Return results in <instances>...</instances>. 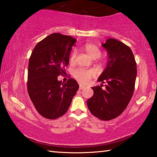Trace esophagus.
Here are the masks:
<instances>
[{
    "label": "esophagus",
    "mask_w": 157,
    "mask_h": 157,
    "mask_svg": "<svg viewBox=\"0 0 157 157\" xmlns=\"http://www.w3.org/2000/svg\"><path fill=\"white\" fill-rule=\"evenodd\" d=\"M84 88V86H83V85H82V84H79V89L82 90V89H83Z\"/></svg>",
    "instance_id": "1"
}]
</instances>
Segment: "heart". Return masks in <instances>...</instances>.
<instances>
[{"label":"heart","instance_id":"heart-1","mask_svg":"<svg viewBox=\"0 0 157 157\" xmlns=\"http://www.w3.org/2000/svg\"><path fill=\"white\" fill-rule=\"evenodd\" d=\"M84 50L86 52L90 57L92 59H97L101 55V52L100 49L95 46V45L93 44H87L85 45ZM76 56V51H74L71 53V57H70V62H74ZM73 75L76 79H78L79 82L81 83L86 84L89 82L91 79L94 76V72L92 70H85L83 68H78L73 71Z\"/></svg>","mask_w":157,"mask_h":157}]
</instances>
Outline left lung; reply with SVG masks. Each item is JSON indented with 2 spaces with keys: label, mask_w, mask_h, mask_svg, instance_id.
<instances>
[{
  "label": "left lung",
  "mask_w": 157,
  "mask_h": 157,
  "mask_svg": "<svg viewBox=\"0 0 157 157\" xmlns=\"http://www.w3.org/2000/svg\"><path fill=\"white\" fill-rule=\"evenodd\" d=\"M102 46L107 50L108 61L98 81L107 84L104 90L100 86L93 87L94 95L87 100V106L94 116L110 121L120 116L131 100L137 75L136 63L131 48L123 42L109 38Z\"/></svg>",
  "instance_id": "1"
}]
</instances>
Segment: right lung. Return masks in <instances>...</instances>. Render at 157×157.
Here are the masks:
<instances>
[{
  "instance_id": "1",
  "label": "right lung",
  "mask_w": 157,
  "mask_h": 157,
  "mask_svg": "<svg viewBox=\"0 0 157 157\" xmlns=\"http://www.w3.org/2000/svg\"><path fill=\"white\" fill-rule=\"evenodd\" d=\"M76 39L53 33L34 47L29 59L28 91L37 111L48 119H56L68 111L79 89L74 79L66 83L57 79L64 73Z\"/></svg>"
}]
</instances>
